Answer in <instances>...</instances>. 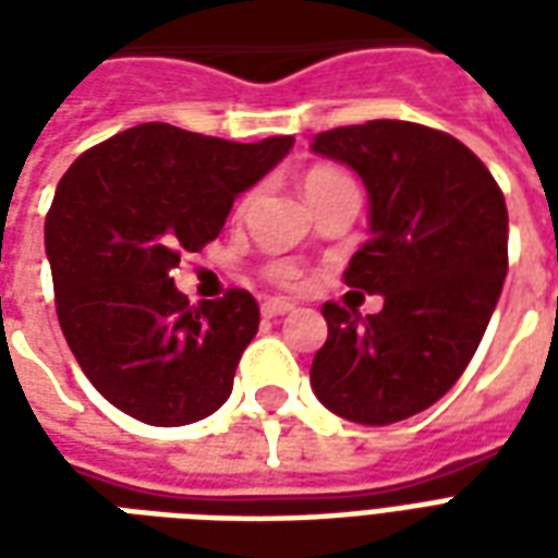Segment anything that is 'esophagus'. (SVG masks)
Wrapping results in <instances>:
<instances>
[{"label":"esophagus","instance_id":"esophagus-1","mask_svg":"<svg viewBox=\"0 0 558 558\" xmlns=\"http://www.w3.org/2000/svg\"><path fill=\"white\" fill-rule=\"evenodd\" d=\"M292 307H295V304L283 302V299H268V302H263V316H268V319H271V316H283L290 314Z\"/></svg>","mask_w":558,"mask_h":558}]
</instances>
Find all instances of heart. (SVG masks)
Listing matches in <instances>:
<instances>
[{"mask_svg":"<svg viewBox=\"0 0 558 558\" xmlns=\"http://www.w3.org/2000/svg\"><path fill=\"white\" fill-rule=\"evenodd\" d=\"M338 182H347V175L340 170H335V167H314V170L304 175V196L311 199V196L323 194V191H328L331 184ZM271 278L278 280L280 287H290V290H295V287H302L304 283L302 271L295 266H290V263H278V266L271 268Z\"/></svg>","mask_w":558,"mask_h":558,"instance_id":"obj_1","label":"heart"}]
</instances>
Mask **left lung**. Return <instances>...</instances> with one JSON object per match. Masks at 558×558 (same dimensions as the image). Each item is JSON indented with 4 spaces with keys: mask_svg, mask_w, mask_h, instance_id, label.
<instances>
[{
    "mask_svg": "<svg viewBox=\"0 0 558 558\" xmlns=\"http://www.w3.org/2000/svg\"><path fill=\"white\" fill-rule=\"evenodd\" d=\"M311 148L362 175L371 239L343 280L383 295L371 316L323 304L311 386L340 418L395 424L433 407L478 350L508 271L505 196L460 140L415 122L335 128Z\"/></svg>",
    "mask_w": 558,
    "mask_h": 558,
    "instance_id": "left-lung-1",
    "label": "left lung"
}]
</instances>
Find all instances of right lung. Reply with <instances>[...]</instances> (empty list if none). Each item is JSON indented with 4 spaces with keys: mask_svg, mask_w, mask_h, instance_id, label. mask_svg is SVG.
Masks as SVG:
<instances>
[{
    "mask_svg": "<svg viewBox=\"0 0 558 558\" xmlns=\"http://www.w3.org/2000/svg\"><path fill=\"white\" fill-rule=\"evenodd\" d=\"M292 143L146 122L68 167L44 223L56 314L83 374L116 410L182 427L227 403L259 307L244 290L191 304L172 268L218 239L235 196Z\"/></svg>",
    "mask_w": 558,
    "mask_h": 558,
    "instance_id": "right-lung-1",
    "label": "right lung"
}]
</instances>
